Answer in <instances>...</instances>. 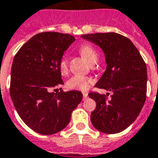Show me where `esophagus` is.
<instances>
[{
	"mask_svg": "<svg viewBox=\"0 0 158 158\" xmlns=\"http://www.w3.org/2000/svg\"><path fill=\"white\" fill-rule=\"evenodd\" d=\"M82 96H83V99H86L87 97H88V93H82Z\"/></svg>",
	"mask_w": 158,
	"mask_h": 158,
	"instance_id": "1",
	"label": "esophagus"
}]
</instances>
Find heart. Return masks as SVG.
Returning a JSON list of instances; mask_svg holds the SVG:
<instances>
[{"label":"heart","mask_w":158,"mask_h":158,"mask_svg":"<svg viewBox=\"0 0 158 158\" xmlns=\"http://www.w3.org/2000/svg\"><path fill=\"white\" fill-rule=\"evenodd\" d=\"M80 53L82 57L90 64L95 63L97 60V53L91 45L84 44L81 46ZM60 70L62 74H65L68 71V59L66 56L62 57L60 61ZM92 83H93V79L90 77H83L81 75H76L68 81L67 85H68V88L70 89L85 91L89 88L90 84Z\"/></svg>","instance_id":"obj_1"}]
</instances>
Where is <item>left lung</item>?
<instances>
[{
  "mask_svg": "<svg viewBox=\"0 0 158 158\" xmlns=\"http://www.w3.org/2000/svg\"><path fill=\"white\" fill-rule=\"evenodd\" d=\"M81 37L104 53L106 69L96 86L112 92L110 99L99 93L89 94L96 103L90 115L92 124L102 133H119L136 120L145 102V62L131 40L119 34L96 33Z\"/></svg>",
  "mask_w": 158,
  "mask_h": 158,
  "instance_id": "1",
  "label": "left lung"
}]
</instances>
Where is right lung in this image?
Returning a JSON list of instances; mask_svg holds the SVG:
<instances>
[{"mask_svg":"<svg viewBox=\"0 0 158 158\" xmlns=\"http://www.w3.org/2000/svg\"><path fill=\"white\" fill-rule=\"evenodd\" d=\"M75 41L68 34L40 33L14 58L10 96L22 121L39 134L53 135L62 131L82 99L78 90L50 92L51 88L63 84L60 61Z\"/></svg>","mask_w":158,"mask_h":158,"instance_id":"1","label":"right lung"}]
</instances>
